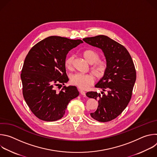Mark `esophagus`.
Listing matches in <instances>:
<instances>
[{
  "instance_id": "esophagus-1",
  "label": "esophagus",
  "mask_w": 157,
  "mask_h": 157,
  "mask_svg": "<svg viewBox=\"0 0 157 157\" xmlns=\"http://www.w3.org/2000/svg\"><path fill=\"white\" fill-rule=\"evenodd\" d=\"M80 93H81L82 96H86V92L84 91H82V90H80Z\"/></svg>"
}]
</instances>
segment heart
Segmentation results:
<instances>
[{
	"label": "heart",
	"mask_w": 157,
	"mask_h": 157,
	"mask_svg": "<svg viewBox=\"0 0 157 157\" xmlns=\"http://www.w3.org/2000/svg\"><path fill=\"white\" fill-rule=\"evenodd\" d=\"M82 55L89 64H94L91 68L93 74L98 79L102 78L106 73L107 66L105 61L99 60V53L94 50H86L83 52ZM73 59V56H70L65 59L64 66L67 70L72 69ZM94 82V78L92 74L75 73L70 76V82L82 89H87Z\"/></svg>",
	"instance_id": "obj_1"
}]
</instances>
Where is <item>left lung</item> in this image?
<instances>
[{"instance_id": "1", "label": "left lung", "mask_w": 157, "mask_h": 157, "mask_svg": "<svg viewBox=\"0 0 157 157\" xmlns=\"http://www.w3.org/2000/svg\"><path fill=\"white\" fill-rule=\"evenodd\" d=\"M90 45L101 49L106 59L107 69L104 76L95 85L101 94L87 92L88 98L98 99V107L91 116L105 122L116 119L130 101L136 80V71L127 50L121 44L105 35L83 38Z\"/></svg>"}]
</instances>
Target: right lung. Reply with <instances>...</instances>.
I'll return each mask as SVG.
<instances>
[{"instance_id":"obj_1","label":"right lung","mask_w":157,"mask_h":157,"mask_svg":"<svg viewBox=\"0 0 157 157\" xmlns=\"http://www.w3.org/2000/svg\"><path fill=\"white\" fill-rule=\"evenodd\" d=\"M82 43L79 39L51 36L36 43L27 54L21 73L22 91L31 111L40 120L61 119L70 101L78 96L76 86H64L59 92L55 87L69 80L64 60L68 52Z\"/></svg>"}]
</instances>
